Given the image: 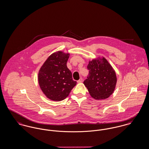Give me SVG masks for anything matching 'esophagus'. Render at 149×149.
Wrapping results in <instances>:
<instances>
[{
	"label": "esophagus",
	"mask_w": 149,
	"mask_h": 149,
	"mask_svg": "<svg viewBox=\"0 0 149 149\" xmlns=\"http://www.w3.org/2000/svg\"><path fill=\"white\" fill-rule=\"evenodd\" d=\"M82 81H83L82 78H80V79L77 81V82L78 83H81V82H82Z\"/></svg>",
	"instance_id": "obj_1"
}]
</instances>
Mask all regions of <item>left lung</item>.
<instances>
[{
	"label": "left lung",
	"mask_w": 149,
	"mask_h": 149,
	"mask_svg": "<svg viewBox=\"0 0 149 149\" xmlns=\"http://www.w3.org/2000/svg\"><path fill=\"white\" fill-rule=\"evenodd\" d=\"M88 76L84 84L91 96L95 100H103L113 93L117 79L116 72L104 58L89 61Z\"/></svg>",
	"instance_id": "1"
}]
</instances>
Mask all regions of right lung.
<instances>
[{
    "mask_svg": "<svg viewBox=\"0 0 149 149\" xmlns=\"http://www.w3.org/2000/svg\"><path fill=\"white\" fill-rule=\"evenodd\" d=\"M69 53L58 51L50 55L38 73L40 87L48 99L56 101L65 99L76 86L67 62Z\"/></svg>",
    "mask_w": 149,
    "mask_h": 149,
    "instance_id": "right-lung-1",
    "label": "right lung"
}]
</instances>
